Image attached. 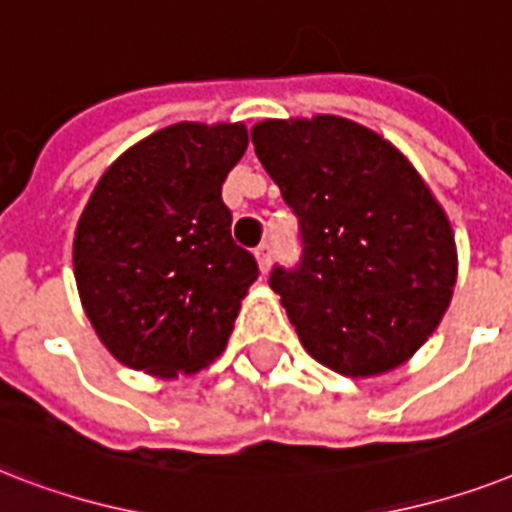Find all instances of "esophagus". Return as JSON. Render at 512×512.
Listing matches in <instances>:
<instances>
[{
	"label": "esophagus",
	"mask_w": 512,
	"mask_h": 512,
	"mask_svg": "<svg viewBox=\"0 0 512 512\" xmlns=\"http://www.w3.org/2000/svg\"><path fill=\"white\" fill-rule=\"evenodd\" d=\"M255 257H257V265H260V270H263V273H268L270 263H273V247H270V244H260V247L255 249Z\"/></svg>",
	"instance_id": "34e87169"
}]
</instances>
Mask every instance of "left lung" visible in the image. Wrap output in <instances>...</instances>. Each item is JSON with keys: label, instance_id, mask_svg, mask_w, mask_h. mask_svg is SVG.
I'll return each mask as SVG.
<instances>
[{"label": "left lung", "instance_id": "left-lung-1", "mask_svg": "<svg viewBox=\"0 0 512 512\" xmlns=\"http://www.w3.org/2000/svg\"><path fill=\"white\" fill-rule=\"evenodd\" d=\"M255 152L299 218L302 260L270 289L331 371L378 376L442 321L458 278L450 220L392 141L339 115L263 120Z\"/></svg>", "mask_w": 512, "mask_h": 512}]
</instances>
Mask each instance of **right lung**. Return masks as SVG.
Instances as JSON below:
<instances>
[{"label":"right lung","instance_id":"obj_1","mask_svg":"<svg viewBox=\"0 0 512 512\" xmlns=\"http://www.w3.org/2000/svg\"><path fill=\"white\" fill-rule=\"evenodd\" d=\"M247 144L244 123H176L126 149L91 191L73 268L86 318L118 363L176 378L226 347L257 278L220 197Z\"/></svg>","mask_w":512,"mask_h":512}]
</instances>
